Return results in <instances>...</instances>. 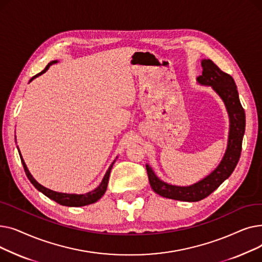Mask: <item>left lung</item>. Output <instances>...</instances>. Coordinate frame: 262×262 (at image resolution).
Listing matches in <instances>:
<instances>
[{
  "label": "left lung",
  "instance_id": "obj_1",
  "mask_svg": "<svg viewBox=\"0 0 262 262\" xmlns=\"http://www.w3.org/2000/svg\"><path fill=\"white\" fill-rule=\"evenodd\" d=\"M203 73L198 77L199 84L211 86L225 104L229 117V135L226 152L214 171L202 181L187 187L174 186L160 181L148 164L146 171L150 187L157 194L184 202H199L209 194L231 175L240 159L242 140L245 132V113L239 100L233 78L223 72L212 60H202Z\"/></svg>",
  "mask_w": 262,
  "mask_h": 262
}]
</instances>
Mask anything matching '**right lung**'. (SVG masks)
<instances>
[{
	"instance_id": "add662e5",
	"label": "right lung",
	"mask_w": 262,
	"mask_h": 262,
	"mask_svg": "<svg viewBox=\"0 0 262 262\" xmlns=\"http://www.w3.org/2000/svg\"><path fill=\"white\" fill-rule=\"evenodd\" d=\"M56 62H57L56 60H54V61L48 63V66L45 68V70L41 71V72L38 73L37 75L33 76V78H31L30 81H32V80H33L34 78H36L37 76H39V75H41V74H43V73L48 70V69L50 68L51 64L56 63ZM19 154H20L21 162H22V164H23V168H24L25 174H26L27 178H29V180L31 181V183L34 185V187H35L38 191L42 192V193H43L46 196H48L49 199L55 201V202L60 204V205H62V206H69V207H79V206H86V205H90V204H93V203H95V202H98V201L104 195L105 192H106L107 185H108V180H109V175H110V171H112L114 163H115V161H116V160H114V162H113L112 164H110V167L108 168V170H107V172H106V174H105V176H104V178H103L102 183L100 184V186H99L98 188H95L94 190L88 192V193H86V194H68V193H60V192H56V191L50 190V189H48V188H46V187H43V186H41L39 183H37L35 178H34V177L32 176V174L30 173L29 169H27L26 164H25V162H24V160H23V158H22V155H21V153H20V150H19Z\"/></svg>"
}]
</instances>
